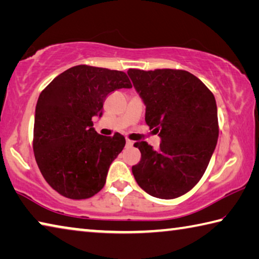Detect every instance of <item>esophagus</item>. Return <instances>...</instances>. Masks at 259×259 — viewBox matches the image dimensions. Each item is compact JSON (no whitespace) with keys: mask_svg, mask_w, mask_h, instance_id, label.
Wrapping results in <instances>:
<instances>
[{"mask_svg":"<svg viewBox=\"0 0 259 259\" xmlns=\"http://www.w3.org/2000/svg\"><path fill=\"white\" fill-rule=\"evenodd\" d=\"M133 145H134L133 140H130V139H126V140H125V146H126V147H131Z\"/></svg>","mask_w":259,"mask_h":259,"instance_id":"34e87169","label":"esophagus"}]
</instances>
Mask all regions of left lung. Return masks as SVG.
<instances>
[{"instance_id": "left-lung-1", "label": "left lung", "mask_w": 259, "mask_h": 259, "mask_svg": "<svg viewBox=\"0 0 259 259\" xmlns=\"http://www.w3.org/2000/svg\"><path fill=\"white\" fill-rule=\"evenodd\" d=\"M128 75L144 104L145 121L159 133V150L135 143L142 153L133 165L136 182L159 199H176L191 191L207 169L219 134L217 105L204 83L183 69L142 71Z\"/></svg>"}]
</instances>
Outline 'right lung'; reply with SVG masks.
<instances>
[{"label": "right lung", "mask_w": 259, "mask_h": 259, "mask_svg": "<svg viewBox=\"0 0 259 259\" xmlns=\"http://www.w3.org/2000/svg\"><path fill=\"white\" fill-rule=\"evenodd\" d=\"M131 82L124 72L77 65L55 77L35 108L33 150L47 183L65 198L89 199L102 190L108 168L125 145L120 134L99 135L107 96Z\"/></svg>", "instance_id": "add662e5"}]
</instances>
